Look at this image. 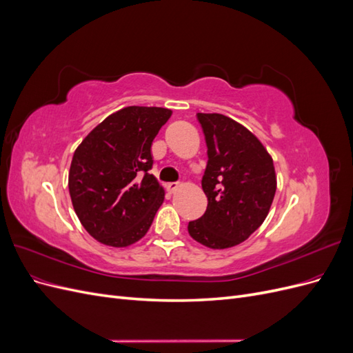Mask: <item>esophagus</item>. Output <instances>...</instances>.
I'll return each mask as SVG.
<instances>
[{"label":"esophagus","instance_id":"obj_1","mask_svg":"<svg viewBox=\"0 0 353 353\" xmlns=\"http://www.w3.org/2000/svg\"><path fill=\"white\" fill-rule=\"evenodd\" d=\"M178 187H179L178 183H168L166 184V190L169 191V193H174V191H176Z\"/></svg>","mask_w":353,"mask_h":353}]
</instances>
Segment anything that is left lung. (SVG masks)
I'll list each match as a JSON object with an SVG mask.
<instances>
[{
	"mask_svg": "<svg viewBox=\"0 0 353 353\" xmlns=\"http://www.w3.org/2000/svg\"><path fill=\"white\" fill-rule=\"evenodd\" d=\"M208 145L203 215L188 234L210 249L232 248L258 230L276 190L272 159L249 130L219 113H197Z\"/></svg>",
	"mask_w": 353,
	"mask_h": 353,
	"instance_id": "left-lung-1",
	"label": "left lung"
}]
</instances>
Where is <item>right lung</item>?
Instances as JSON below:
<instances>
[{
	"mask_svg": "<svg viewBox=\"0 0 353 353\" xmlns=\"http://www.w3.org/2000/svg\"><path fill=\"white\" fill-rule=\"evenodd\" d=\"M172 114L169 109L130 105L94 128L73 154L69 193L91 236L126 248L145 236L165 191L148 172L152 144Z\"/></svg>",
	"mask_w": 353,
	"mask_h": 353,
	"instance_id": "1",
	"label": "right lung"
}]
</instances>
